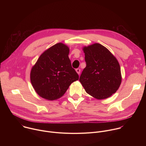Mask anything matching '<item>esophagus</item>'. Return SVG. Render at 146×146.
Here are the masks:
<instances>
[{"instance_id":"1","label":"esophagus","mask_w":146,"mask_h":146,"mask_svg":"<svg viewBox=\"0 0 146 146\" xmlns=\"http://www.w3.org/2000/svg\"><path fill=\"white\" fill-rule=\"evenodd\" d=\"M76 72L78 74H80V69H77L76 70Z\"/></svg>"}]
</instances>
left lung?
I'll return each instance as SVG.
<instances>
[{
  "instance_id": "1",
  "label": "left lung",
  "mask_w": 146,
  "mask_h": 146,
  "mask_svg": "<svg viewBox=\"0 0 146 146\" xmlns=\"http://www.w3.org/2000/svg\"><path fill=\"white\" fill-rule=\"evenodd\" d=\"M86 67L79 81L86 92L97 99H105L119 88L122 76L116 58L105 46L94 43L84 46Z\"/></svg>"
}]
</instances>
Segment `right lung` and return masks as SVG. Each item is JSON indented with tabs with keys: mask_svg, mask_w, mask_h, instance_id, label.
<instances>
[{
	"mask_svg": "<svg viewBox=\"0 0 146 146\" xmlns=\"http://www.w3.org/2000/svg\"><path fill=\"white\" fill-rule=\"evenodd\" d=\"M69 48L62 43L51 46L38 58L32 66L30 78L35 92L48 100L63 96L78 75L72 68Z\"/></svg>",
	"mask_w": 146,
	"mask_h": 146,
	"instance_id": "add662e5",
	"label": "right lung"
}]
</instances>
